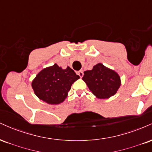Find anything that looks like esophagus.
Wrapping results in <instances>:
<instances>
[{
    "instance_id": "34e87169",
    "label": "esophagus",
    "mask_w": 152,
    "mask_h": 152,
    "mask_svg": "<svg viewBox=\"0 0 152 152\" xmlns=\"http://www.w3.org/2000/svg\"><path fill=\"white\" fill-rule=\"evenodd\" d=\"M77 74L80 76V78H82L83 76V72L82 71H79L77 72Z\"/></svg>"
}]
</instances>
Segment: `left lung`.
I'll return each instance as SVG.
<instances>
[{
    "mask_svg": "<svg viewBox=\"0 0 152 152\" xmlns=\"http://www.w3.org/2000/svg\"><path fill=\"white\" fill-rule=\"evenodd\" d=\"M82 79L99 99H107L114 96L121 85L118 73L101 63L97 64L91 70L84 71Z\"/></svg>",
    "mask_w": 152,
    "mask_h": 152,
    "instance_id": "left-lung-1",
    "label": "left lung"
}]
</instances>
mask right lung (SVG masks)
<instances>
[{"label":"right lung","instance_id":"add662e5","mask_svg":"<svg viewBox=\"0 0 152 152\" xmlns=\"http://www.w3.org/2000/svg\"><path fill=\"white\" fill-rule=\"evenodd\" d=\"M79 76L69 66L63 69L55 64L38 73L32 82L34 94L40 100L51 105L64 101L71 86Z\"/></svg>","mask_w":152,"mask_h":152}]
</instances>
